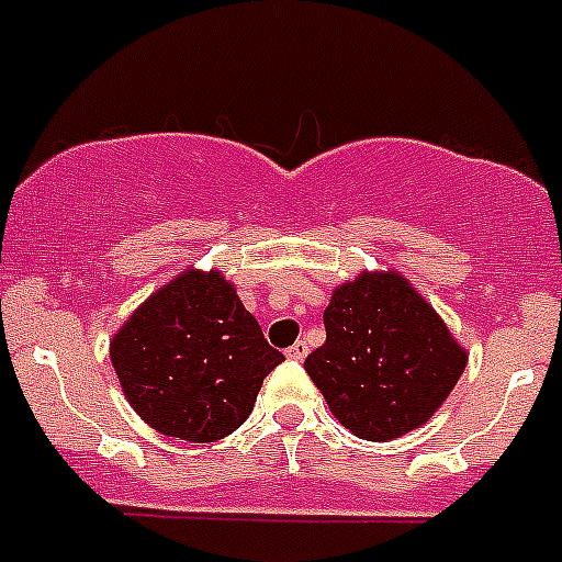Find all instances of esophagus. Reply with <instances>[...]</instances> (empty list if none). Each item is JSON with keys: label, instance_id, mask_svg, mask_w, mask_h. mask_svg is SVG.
Masks as SVG:
<instances>
[{"label": "esophagus", "instance_id": "1", "mask_svg": "<svg viewBox=\"0 0 562 562\" xmlns=\"http://www.w3.org/2000/svg\"><path fill=\"white\" fill-rule=\"evenodd\" d=\"M307 351H310L307 342H304V340H296V342H293L291 348H288L285 357H288V359H296V362H302V359L307 357Z\"/></svg>", "mask_w": 562, "mask_h": 562}]
</instances>
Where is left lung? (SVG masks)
<instances>
[{
    "label": "left lung",
    "instance_id": "8db88e82",
    "mask_svg": "<svg viewBox=\"0 0 562 562\" xmlns=\"http://www.w3.org/2000/svg\"><path fill=\"white\" fill-rule=\"evenodd\" d=\"M326 342L304 359L331 414L368 442L428 423L461 379L467 353L401 274H362L324 310Z\"/></svg>",
    "mask_w": 562,
    "mask_h": 562
}]
</instances>
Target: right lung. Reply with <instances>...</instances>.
<instances>
[{
    "instance_id": "obj_1",
    "label": "right lung",
    "mask_w": 562,
    "mask_h": 562,
    "mask_svg": "<svg viewBox=\"0 0 562 562\" xmlns=\"http://www.w3.org/2000/svg\"><path fill=\"white\" fill-rule=\"evenodd\" d=\"M280 362L285 357L220 271H183L112 340L114 373L134 412L189 442H216L244 426Z\"/></svg>"
}]
</instances>
